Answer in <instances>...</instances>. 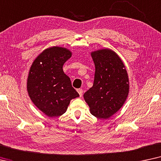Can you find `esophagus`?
Here are the masks:
<instances>
[{"label":"esophagus","instance_id":"1","mask_svg":"<svg viewBox=\"0 0 161 161\" xmlns=\"http://www.w3.org/2000/svg\"><path fill=\"white\" fill-rule=\"evenodd\" d=\"M77 92H78V93L79 94V96H80V97H82V93H83L82 90V89H77Z\"/></svg>","mask_w":161,"mask_h":161}]
</instances>
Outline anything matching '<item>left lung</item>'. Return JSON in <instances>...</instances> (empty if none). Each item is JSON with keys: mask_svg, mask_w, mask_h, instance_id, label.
<instances>
[{"mask_svg": "<svg viewBox=\"0 0 161 161\" xmlns=\"http://www.w3.org/2000/svg\"><path fill=\"white\" fill-rule=\"evenodd\" d=\"M95 65L93 87L84 93L91 113L108 119L117 113L127 100L129 77L125 65L114 51L103 48L91 52Z\"/></svg>", "mask_w": 161, "mask_h": 161, "instance_id": "1", "label": "left lung"}]
</instances>
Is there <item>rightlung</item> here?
I'll return each mask as SVG.
<instances>
[{"instance_id":"add662e5","label":"right lung","mask_w":161,"mask_h":161,"mask_svg":"<svg viewBox=\"0 0 161 161\" xmlns=\"http://www.w3.org/2000/svg\"><path fill=\"white\" fill-rule=\"evenodd\" d=\"M71 56L69 49L50 47L36 57L29 69L28 93L34 105L48 117L64 114L70 100L79 96L63 69Z\"/></svg>"}]
</instances>
